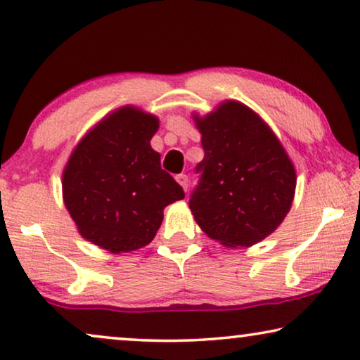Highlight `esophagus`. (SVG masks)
Returning a JSON list of instances; mask_svg holds the SVG:
<instances>
[{
	"label": "esophagus",
	"instance_id": "obj_1",
	"mask_svg": "<svg viewBox=\"0 0 360 360\" xmlns=\"http://www.w3.org/2000/svg\"><path fill=\"white\" fill-rule=\"evenodd\" d=\"M175 179H176V181H179V184L181 185V188H184L185 191L188 190V176H186L185 174H179V175L175 176Z\"/></svg>",
	"mask_w": 360,
	"mask_h": 360
}]
</instances>
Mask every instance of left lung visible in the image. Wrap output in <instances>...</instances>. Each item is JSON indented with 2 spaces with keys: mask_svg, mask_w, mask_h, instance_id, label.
I'll return each mask as SVG.
<instances>
[{
  "mask_svg": "<svg viewBox=\"0 0 360 360\" xmlns=\"http://www.w3.org/2000/svg\"><path fill=\"white\" fill-rule=\"evenodd\" d=\"M195 120L205 150L188 201L196 223L228 248L259 243L292 206L293 164L269 126L238 101Z\"/></svg>",
  "mask_w": 360,
  "mask_h": 360,
  "instance_id": "1",
  "label": "left lung"
}]
</instances>
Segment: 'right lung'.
<instances>
[{
    "label": "right lung",
    "instance_id": "obj_1",
    "mask_svg": "<svg viewBox=\"0 0 360 360\" xmlns=\"http://www.w3.org/2000/svg\"><path fill=\"white\" fill-rule=\"evenodd\" d=\"M159 121L122 108L83 137L63 170V201L83 238L112 254L149 244L185 191L150 147Z\"/></svg>",
    "mask_w": 360,
    "mask_h": 360
}]
</instances>
